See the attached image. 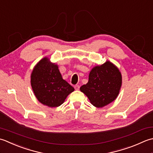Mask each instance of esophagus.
<instances>
[{
	"mask_svg": "<svg viewBox=\"0 0 153 153\" xmlns=\"http://www.w3.org/2000/svg\"><path fill=\"white\" fill-rule=\"evenodd\" d=\"M79 88H80L79 85H75V86H74V89H75L76 90H79Z\"/></svg>",
	"mask_w": 153,
	"mask_h": 153,
	"instance_id": "obj_1",
	"label": "esophagus"
}]
</instances>
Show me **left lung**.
Listing matches in <instances>:
<instances>
[{
  "instance_id": "left-lung-1",
  "label": "left lung",
  "mask_w": 153,
  "mask_h": 153,
  "mask_svg": "<svg viewBox=\"0 0 153 153\" xmlns=\"http://www.w3.org/2000/svg\"><path fill=\"white\" fill-rule=\"evenodd\" d=\"M121 85L122 75L119 68L110 61H106L92 68L88 82L80 90L94 106L103 108L117 98Z\"/></svg>"
}]
</instances>
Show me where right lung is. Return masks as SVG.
Instances as JSON below:
<instances>
[{
	"label": "right lung",
	"mask_w": 153,
	"mask_h": 153,
	"mask_svg": "<svg viewBox=\"0 0 153 153\" xmlns=\"http://www.w3.org/2000/svg\"><path fill=\"white\" fill-rule=\"evenodd\" d=\"M30 79L31 86L37 100L50 108L60 106L74 90L63 79L58 65L51 63L47 57L35 65Z\"/></svg>",
	"instance_id": "1"
}]
</instances>
